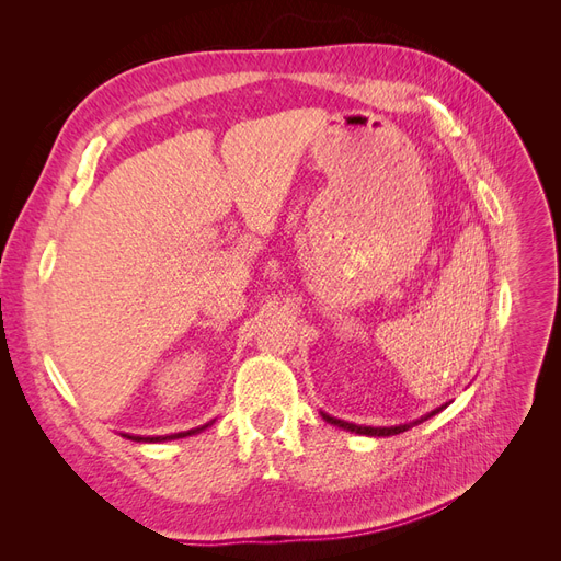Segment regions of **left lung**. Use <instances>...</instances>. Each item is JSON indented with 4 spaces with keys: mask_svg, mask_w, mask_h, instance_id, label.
<instances>
[{
    "mask_svg": "<svg viewBox=\"0 0 561 561\" xmlns=\"http://www.w3.org/2000/svg\"><path fill=\"white\" fill-rule=\"evenodd\" d=\"M439 410H443V407H439ZM439 410H435V412L426 414V416L419 419V421H414V423H404V426H393V428H371V426H355V423H348V421H342V419H334V416H330V414H322V419H325L328 423H334V426H339V428L351 431V433H360V435H375V437H386V435H398V433L410 431L412 426H416V423H421V421L431 419V416H433V414H437Z\"/></svg>",
    "mask_w": 561,
    "mask_h": 561,
    "instance_id": "8db88e82",
    "label": "left lung"
}]
</instances>
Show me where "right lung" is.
<instances>
[{"label":"right lung","mask_w":561,"mask_h":561,"mask_svg":"<svg viewBox=\"0 0 561 561\" xmlns=\"http://www.w3.org/2000/svg\"><path fill=\"white\" fill-rule=\"evenodd\" d=\"M206 428V426H203ZM203 428H196V431H190V433H175V435H159V437H135V435H126V437H130V439H135V443H161V439H178V437H186V435H192V433H198V431H203Z\"/></svg>","instance_id":"right-lung-1"}]
</instances>
